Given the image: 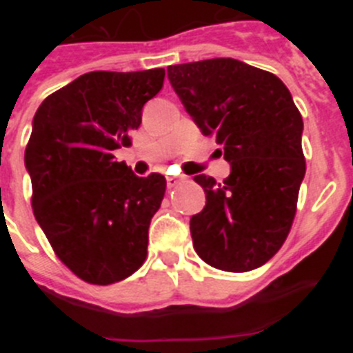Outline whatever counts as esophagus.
Listing matches in <instances>:
<instances>
[{
	"instance_id": "obj_1",
	"label": "esophagus",
	"mask_w": 353,
	"mask_h": 353,
	"mask_svg": "<svg viewBox=\"0 0 353 353\" xmlns=\"http://www.w3.org/2000/svg\"><path fill=\"white\" fill-rule=\"evenodd\" d=\"M168 187H176L180 182H183L182 176H168Z\"/></svg>"
}]
</instances>
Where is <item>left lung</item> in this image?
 <instances>
[{
    "instance_id": "obj_1",
    "label": "left lung",
    "mask_w": 353,
    "mask_h": 353,
    "mask_svg": "<svg viewBox=\"0 0 353 353\" xmlns=\"http://www.w3.org/2000/svg\"><path fill=\"white\" fill-rule=\"evenodd\" d=\"M168 77L232 166L221 183L194 176L207 194L191 217L196 252L226 272L258 269L285 244L305 174L304 123L292 93L277 76L233 58L171 65Z\"/></svg>"
}]
</instances>
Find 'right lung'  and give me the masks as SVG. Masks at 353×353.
<instances>
[{
  "mask_svg": "<svg viewBox=\"0 0 353 353\" xmlns=\"http://www.w3.org/2000/svg\"><path fill=\"white\" fill-rule=\"evenodd\" d=\"M164 76V68L88 72L51 93L33 118L24 154L33 214L56 256L92 285L121 281L146 260L166 179L136 176L114 150L130 146Z\"/></svg>",
  "mask_w": 353,
  "mask_h": 353,
  "instance_id": "add662e5",
  "label": "right lung"
}]
</instances>
